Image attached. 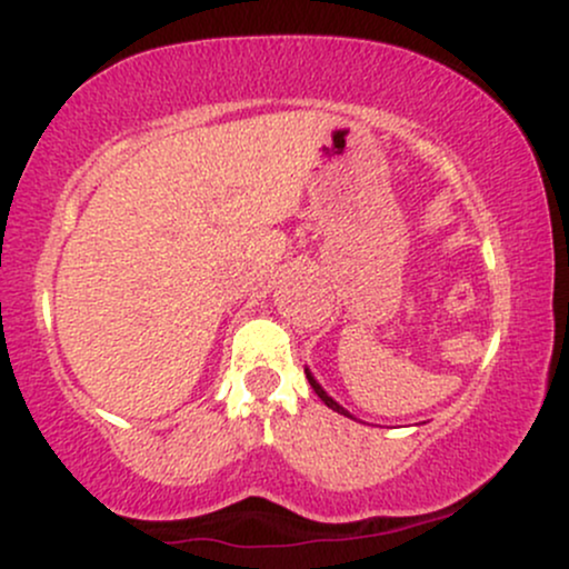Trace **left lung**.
Returning <instances> with one entry per match:
<instances>
[{
    "label": "left lung",
    "instance_id": "8db88e82",
    "mask_svg": "<svg viewBox=\"0 0 569 569\" xmlns=\"http://www.w3.org/2000/svg\"><path fill=\"white\" fill-rule=\"evenodd\" d=\"M305 375H307V380H310V385H312V390H316V393H318V398H321V401L326 403V407H329V409H335V411H339V415H345V417H352V415H350V411L342 407V403H337V401H335V398H331L329 393H326V390L321 388V382H318V380H316V377H312V371H310V369H307V367H305ZM352 420H356V417H352Z\"/></svg>",
    "mask_w": 569,
    "mask_h": 569
}]
</instances>
